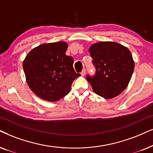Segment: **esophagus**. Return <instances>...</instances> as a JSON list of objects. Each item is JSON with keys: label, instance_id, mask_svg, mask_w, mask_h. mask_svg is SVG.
I'll use <instances>...</instances> for the list:
<instances>
[{"label": "esophagus", "instance_id": "1", "mask_svg": "<svg viewBox=\"0 0 153 153\" xmlns=\"http://www.w3.org/2000/svg\"><path fill=\"white\" fill-rule=\"evenodd\" d=\"M85 73H86V70H85V69H83L82 72H81V75H85Z\"/></svg>", "mask_w": 153, "mask_h": 153}]
</instances>
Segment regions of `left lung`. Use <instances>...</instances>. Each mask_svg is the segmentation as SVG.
Listing matches in <instances>:
<instances>
[{
	"mask_svg": "<svg viewBox=\"0 0 153 153\" xmlns=\"http://www.w3.org/2000/svg\"><path fill=\"white\" fill-rule=\"evenodd\" d=\"M95 75L86 78L97 94L111 99L128 86L134 70V61L128 48L112 42H101L89 49Z\"/></svg>",
	"mask_w": 153,
	"mask_h": 153,
	"instance_id": "8db88e82",
	"label": "left lung"
}]
</instances>
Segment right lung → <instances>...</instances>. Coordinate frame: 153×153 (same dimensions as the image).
<instances>
[{"label":"right lung","instance_id":"right-lung-1","mask_svg":"<svg viewBox=\"0 0 153 153\" xmlns=\"http://www.w3.org/2000/svg\"><path fill=\"white\" fill-rule=\"evenodd\" d=\"M68 44H43L29 52L23 61L26 80L32 92L44 100L56 102L70 92L80 75L73 68L74 60L65 55Z\"/></svg>","mask_w":153,"mask_h":153}]
</instances>
